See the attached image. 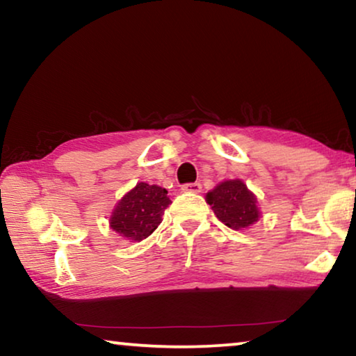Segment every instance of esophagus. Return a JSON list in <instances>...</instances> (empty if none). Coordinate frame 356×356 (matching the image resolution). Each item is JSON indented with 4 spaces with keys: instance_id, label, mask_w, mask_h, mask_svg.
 Segmentation results:
<instances>
[{
    "instance_id": "obj_1",
    "label": "esophagus",
    "mask_w": 356,
    "mask_h": 356,
    "mask_svg": "<svg viewBox=\"0 0 356 356\" xmlns=\"http://www.w3.org/2000/svg\"><path fill=\"white\" fill-rule=\"evenodd\" d=\"M184 191V193H200V191L202 190V187H201V184H198V182H195V184H185V185H182V188H180Z\"/></svg>"
}]
</instances>
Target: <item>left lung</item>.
Wrapping results in <instances>:
<instances>
[{
	"label": "left lung",
	"instance_id": "1",
	"mask_svg": "<svg viewBox=\"0 0 356 356\" xmlns=\"http://www.w3.org/2000/svg\"><path fill=\"white\" fill-rule=\"evenodd\" d=\"M206 201L211 204L220 222L231 229L249 228L261 217L257 196L241 179L220 182L206 195Z\"/></svg>",
	"mask_w": 356,
	"mask_h": 356
}]
</instances>
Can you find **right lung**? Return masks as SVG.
<instances>
[{
  "label": "right lung",
  "mask_w": 356,
  "mask_h": 356,
  "mask_svg": "<svg viewBox=\"0 0 356 356\" xmlns=\"http://www.w3.org/2000/svg\"><path fill=\"white\" fill-rule=\"evenodd\" d=\"M171 204L168 190L138 182L123 195L111 213L109 227L129 242H139L154 233L161 223L165 209Z\"/></svg>",
  "instance_id": "add662e5"
}]
</instances>
